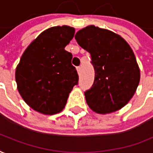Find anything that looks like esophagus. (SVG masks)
I'll use <instances>...</instances> for the list:
<instances>
[{"mask_svg":"<svg viewBox=\"0 0 153 153\" xmlns=\"http://www.w3.org/2000/svg\"><path fill=\"white\" fill-rule=\"evenodd\" d=\"M81 70H82L81 67L80 66L77 67V72H78V74H81Z\"/></svg>","mask_w":153,"mask_h":153,"instance_id":"esophagus-1","label":"esophagus"}]
</instances>
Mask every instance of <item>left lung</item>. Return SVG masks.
<instances>
[{
	"instance_id": "left-lung-1",
	"label": "left lung",
	"mask_w": 153,
	"mask_h": 153,
	"mask_svg": "<svg viewBox=\"0 0 153 153\" xmlns=\"http://www.w3.org/2000/svg\"><path fill=\"white\" fill-rule=\"evenodd\" d=\"M75 40L91 56L92 86L85 92L94 112L106 114L124 107L136 91L140 68L129 45L119 34L94 25L79 30Z\"/></svg>"
}]
</instances>
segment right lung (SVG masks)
Returning <instances> with one entry per match:
<instances>
[{
    "instance_id": "add662e5",
    "label": "right lung",
    "mask_w": 153,
    "mask_h": 153,
    "mask_svg": "<svg viewBox=\"0 0 153 153\" xmlns=\"http://www.w3.org/2000/svg\"><path fill=\"white\" fill-rule=\"evenodd\" d=\"M75 30L56 26L43 31L24 51L16 68L18 90L24 102L43 114L60 113L79 75L73 55L65 51Z\"/></svg>"
}]
</instances>
